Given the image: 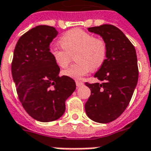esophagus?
<instances>
[{"mask_svg": "<svg viewBox=\"0 0 151 151\" xmlns=\"http://www.w3.org/2000/svg\"><path fill=\"white\" fill-rule=\"evenodd\" d=\"M76 83L77 87H80V86H82L83 85V83H82V82L80 81H76Z\"/></svg>", "mask_w": 151, "mask_h": 151, "instance_id": "1", "label": "esophagus"}]
</instances>
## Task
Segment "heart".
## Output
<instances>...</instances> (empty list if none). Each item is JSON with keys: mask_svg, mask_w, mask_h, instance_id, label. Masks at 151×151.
Instances as JSON below:
<instances>
[{"mask_svg": "<svg viewBox=\"0 0 151 151\" xmlns=\"http://www.w3.org/2000/svg\"><path fill=\"white\" fill-rule=\"evenodd\" d=\"M62 46L54 45L50 52L59 67L65 68L76 54V64L63 72V74L73 79H81L92 69H97L103 65L106 58V45L101 38H95L92 34L74 29L68 31L60 38Z\"/></svg>", "mask_w": 151, "mask_h": 151, "instance_id": "b5f03b06", "label": "heart"}]
</instances>
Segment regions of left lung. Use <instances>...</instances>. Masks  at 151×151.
Listing matches in <instances>:
<instances>
[{"label":"left lung","mask_w":151,"mask_h":151,"mask_svg":"<svg viewBox=\"0 0 151 151\" xmlns=\"http://www.w3.org/2000/svg\"><path fill=\"white\" fill-rule=\"evenodd\" d=\"M106 45V58L94 77L101 83H88L91 94L85 104L87 116L95 122L109 123L119 117L128 106L139 78L134 45L115 26L103 24L88 28Z\"/></svg>","instance_id":"1"}]
</instances>
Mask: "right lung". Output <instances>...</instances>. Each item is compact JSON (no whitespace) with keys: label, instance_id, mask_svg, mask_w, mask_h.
Returning <instances> with one entry per match:
<instances>
[{"label":"right lung","instance_id":"1","mask_svg":"<svg viewBox=\"0 0 151 151\" xmlns=\"http://www.w3.org/2000/svg\"><path fill=\"white\" fill-rule=\"evenodd\" d=\"M57 35L52 27L37 26L21 36L14 50L12 75L19 99L41 122L59 119L76 87L72 78L59 76L60 68L50 54V43Z\"/></svg>","mask_w":151,"mask_h":151}]
</instances>
